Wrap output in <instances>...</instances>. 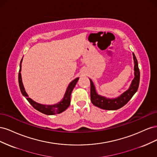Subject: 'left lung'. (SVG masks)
I'll return each mask as SVG.
<instances>
[{
	"instance_id": "8db88e82",
	"label": "left lung",
	"mask_w": 157,
	"mask_h": 157,
	"mask_svg": "<svg viewBox=\"0 0 157 157\" xmlns=\"http://www.w3.org/2000/svg\"><path fill=\"white\" fill-rule=\"evenodd\" d=\"M134 60V75L135 77L132 80L130 88L123 93L121 96L116 99H108L98 95L95 89L94 85L91 79L90 81V99L95 106L105 110H117L125 105L130 99L137 92L139 87L140 72L138 67V63L135 54L133 53Z\"/></svg>"
}]
</instances>
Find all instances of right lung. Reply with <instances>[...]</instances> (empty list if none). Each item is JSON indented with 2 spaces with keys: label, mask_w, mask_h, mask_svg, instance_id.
I'll return each instance as SVG.
<instances>
[{
  "label": "right lung",
  "mask_w": 157,
  "mask_h": 157,
  "mask_svg": "<svg viewBox=\"0 0 157 157\" xmlns=\"http://www.w3.org/2000/svg\"><path fill=\"white\" fill-rule=\"evenodd\" d=\"M21 61H22V59L21 60V62H20V71H19V74H18L19 85H20V90L21 92V94H23V96H24L26 98L27 100L29 101V103L31 104V105L35 109H36L37 111H39L40 113H44V114H45V115H56V114H59V113H61L63 111H64L65 109H67L68 108V107L70 105V103H71V93H72L73 90L75 88L76 84H77V82L78 81V78H75L69 84L67 90H66L64 98L59 103H57V104H56V105H41V104L38 103L33 100H32L31 98H28V95L27 94L25 90L24 89V87H23V86L21 76V73H20V71L21 69Z\"/></svg>",
  "instance_id": "add662e5"
}]
</instances>
